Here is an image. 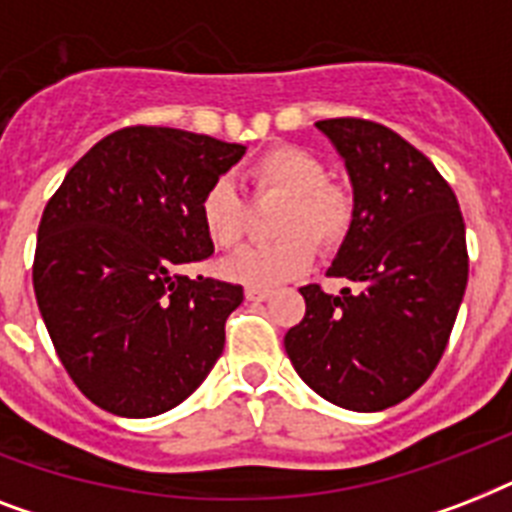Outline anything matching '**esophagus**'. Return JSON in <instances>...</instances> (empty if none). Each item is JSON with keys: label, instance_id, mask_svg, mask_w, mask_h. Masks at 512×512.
I'll use <instances>...</instances> for the list:
<instances>
[{"label": "esophagus", "instance_id": "34e87169", "mask_svg": "<svg viewBox=\"0 0 512 512\" xmlns=\"http://www.w3.org/2000/svg\"><path fill=\"white\" fill-rule=\"evenodd\" d=\"M247 300H252V303H263V300H268L271 297V289H260V287H247Z\"/></svg>", "mask_w": 512, "mask_h": 512}]
</instances>
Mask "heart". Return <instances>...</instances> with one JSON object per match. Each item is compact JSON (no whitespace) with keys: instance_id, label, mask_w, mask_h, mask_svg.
Listing matches in <instances>:
<instances>
[{"instance_id":"heart-1","label":"heart","mask_w":512,"mask_h":512,"mask_svg":"<svg viewBox=\"0 0 512 512\" xmlns=\"http://www.w3.org/2000/svg\"><path fill=\"white\" fill-rule=\"evenodd\" d=\"M257 191L279 193L287 204L279 209L271 244L239 249L223 260L220 271L247 287H276L305 273L313 263V244L335 249L353 223V199L340 185L329 183L319 156L297 146H276L257 156L247 170ZM247 207L228 177H217L201 193L199 220L217 249L236 247L244 236Z\"/></svg>"}]
</instances>
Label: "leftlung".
Segmentation results:
<instances>
[{"instance_id":"8db88e82","label":"left lung","mask_w":512,"mask_h":512,"mask_svg":"<svg viewBox=\"0 0 512 512\" xmlns=\"http://www.w3.org/2000/svg\"><path fill=\"white\" fill-rule=\"evenodd\" d=\"M345 162L353 223L327 276L340 295L300 287L305 319L284 337L295 372L321 398L382 412L428 380L468 287L460 204L428 156L366 119L316 122Z\"/></svg>"}]
</instances>
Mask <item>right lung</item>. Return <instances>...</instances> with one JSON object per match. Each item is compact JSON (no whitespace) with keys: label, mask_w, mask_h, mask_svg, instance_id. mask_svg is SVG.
Listing matches in <instances>:
<instances>
[{"label":"right lung","mask_w":512,"mask_h":512,"mask_svg":"<svg viewBox=\"0 0 512 512\" xmlns=\"http://www.w3.org/2000/svg\"><path fill=\"white\" fill-rule=\"evenodd\" d=\"M247 148L124 127L68 170L44 207L34 292L76 388L116 417L183 404L223 353L239 284L177 268L212 255L199 201Z\"/></svg>","instance_id":"add662e5"}]
</instances>
